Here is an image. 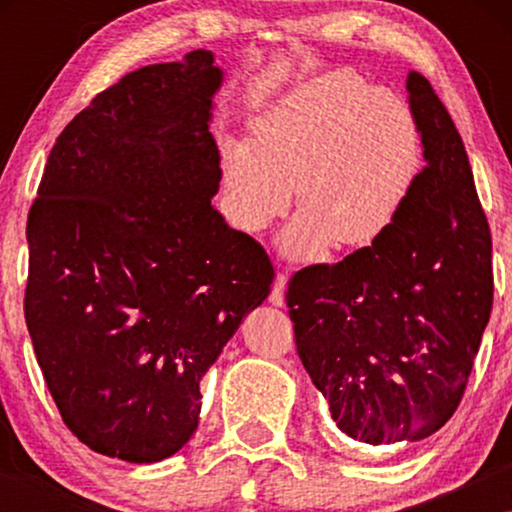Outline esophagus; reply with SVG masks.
I'll use <instances>...</instances> for the list:
<instances>
[{
	"mask_svg": "<svg viewBox=\"0 0 512 512\" xmlns=\"http://www.w3.org/2000/svg\"><path fill=\"white\" fill-rule=\"evenodd\" d=\"M284 289H287V277H284L282 273L275 275L273 280V289H271V305L275 307H282L284 305Z\"/></svg>",
	"mask_w": 512,
	"mask_h": 512,
	"instance_id": "1",
	"label": "esophagus"
}]
</instances>
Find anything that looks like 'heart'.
Wrapping results in <instances>:
<instances>
[{
    "label": "heart",
    "instance_id": "b5f03b06",
    "mask_svg": "<svg viewBox=\"0 0 512 512\" xmlns=\"http://www.w3.org/2000/svg\"><path fill=\"white\" fill-rule=\"evenodd\" d=\"M413 108L359 74L327 72L296 85L250 121L248 142H221L228 214L264 230L296 189L298 214L277 237L291 262H318L327 246L366 248L391 228L420 171Z\"/></svg>",
    "mask_w": 512,
    "mask_h": 512
}]
</instances>
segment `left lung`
<instances>
[{
  "label": "left lung",
  "instance_id": "8db88e82",
  "mask_svg": "<svg viewBox=\"0 0 512 512\" xmlns=\"http://www.w3.org/2000/svg\"><path fill=\"white\" fill-rule=\"evenodd\" d=\"M424 167L395 223L289 280L302 366L345 436L409 445L461 402L492 307V239L461 135L429 81L406 79Z\"/></svg>",
  "mask_w": 512,
  "mask_h": 512
}]
</instances>
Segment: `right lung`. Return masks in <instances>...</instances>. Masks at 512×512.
<instances>
[{
    "label": "right lung",
    "mask_w": 512,
    "mask_h": 512,
    "mask_svg": "<svg viewBox=\"0 0 512 512\" xmlns=\"http://www.w3.org/2000/svg\"><path fill=\"white\" fill-rule=\"evenodd\" d=\"M223 69L194 49L126 74L51 149L27 221L24 318L81 443L158 463L194 436L201 381L273 266L212 205Z\"/></svg>",
    "instance_id": "1"
}]
</instances>
